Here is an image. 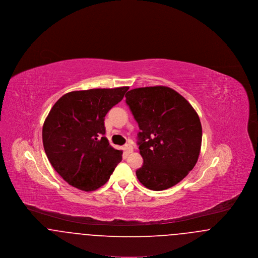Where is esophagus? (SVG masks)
<instances>
[{"mask_svg":"<svg viewBox=\"0 0 258 258\" xmlns=\"http://www.w3.org/2000/svg\"><path fill=\"white\" fill-rule=\"evenodd\" d=\"M124 150L127 154H131L134 152V147L131 144H126V145H124Z\"/></svg>","mask_w":258,"mask_h":258,"instance_id":"34e87169","label":"esophagus"}]
</instances>
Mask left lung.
Wrapping results in <instances>:
<instances>
[{
    "instance_id": "8db88e82",
    "label": "left lung",
    "mask_w": 258,
    "mask_h": 258,
    "mask_svg": "<svg viewBox=\"0 0 258 258\" xmlns=\"http://www.w3.org/2000/svg\"><path fill=\"white\" fill-rule=\"evenodd\" d=\"M125 102L140 132L137 144L143 165L139 182L152 190H163L181 182L197 164L202 126L197 111L171 88L131 90Z\"/></svg>"
}]
</instances>
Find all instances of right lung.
<instances>
[{
	"mask_svg": "<svg viewBox=\"0 0 258 258\" xmlns=\"http://www.w3.org/2000/svg\"><path fill=\"white\" fill-rule=\"evenodd\" d=\"M128 87L91 89L63 95L42 126V142L53 168L71 185L92 191L105 184L123 151L109 145L104 117Z\"/></svg>",
	"mask_w": 258,
	"mask_h": 258,
	"instance_id": "obj_1",
	"label": "right lung"
}]
</instances>
